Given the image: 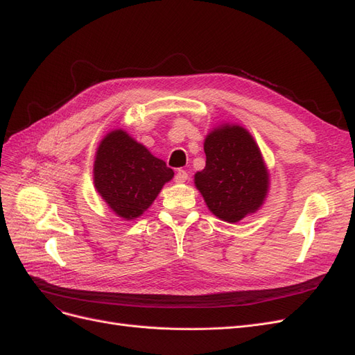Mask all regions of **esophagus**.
<instances>
[{
	"instance_id": "obj_1",
	"label": "esophagus",
	"mask_w": 355,
	"mask_h": 355,
	"mask_svg": "<svg viewBox=\"0 0 355 355\" xmlns=\"http://www.w3.org/2000/svg\"><path fill=\"white\" fill-rule=\"evenodd\" d=\"M175 180L178 182V184H184V182L188 180V171L184 170V168H179L176 171V176H175Z\"/></svg>"
}]
</instances>
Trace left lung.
Here are the masks:
<instances>
[{
	"label": "left lung",
	"instance_id": "8db88e82",
	"mask_svg": "<svg viewBox=\"0 0 355 355\" xmlns=\"http://www.w3.org/2000/svg\"><path fill=\"white\" fill-rule=\"evenodd\" d=\"M206 167L196 173V187L209 210L235 223L263 204L270 175L253 136L237 124H223L204 141Z\"/></svg>",
	"mask_w": 355,
	"mask_h": 355
}]
</instances>
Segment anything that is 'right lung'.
Returning <instances> with one entry per match:
<instances>
[{
	"mask_svg": "<svg viewBox=\"0 0 355 355\" xmlns=\"http://www.w3.org/2000/svg\"><path fill=\"white\" fill-rule=\"evenodd\" d=\"M173 175L163 159L121 128L102 139L93 167L96 191L125 220L141 216Z\"/></svg>",
	"mask_w": 355,
	"mask_h": 355,
	"instance_id": "1",
	"label": "right lung"
}]
</instances>
